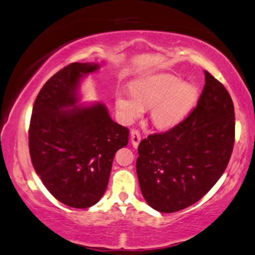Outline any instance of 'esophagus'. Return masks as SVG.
Returning <instances> with one entry per match:
<instances>
[{"mask_svg": "<svg viewBox=\"0 0 255 255\" xmlns=\"http://www.w3.org/2000/svg\"><path fill=\"white\" fill-rule=\"evenodd\" d=\"M140 140H141L140 132L138 130H135V128H132L131 130V142L133 144V147H138Z\"/></svg>", "mask_w": 255, "mask_h": 255, "instance_id": "1", "label": "esophagus"}]
</instances>
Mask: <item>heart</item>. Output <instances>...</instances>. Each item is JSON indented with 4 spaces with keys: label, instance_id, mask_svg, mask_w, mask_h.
I'll return each instance as SVG.
<instances>
[{
    "label": "heart",
    "instance_id": "1",
    "mask_svg": "<svg viewBox=\"0 0 255 255\" xmlns=\"http://www.w3.org/2000/svg\"><path fill=\"white\" fill-rule=\"evenodd\" d=\"M198 89L193 83H182L171 74H152L134 81L131 92L121 91L116 96V109L125 123L132 122L150 107V120L160 130L174 128L193 111Z\"/></svg>",
    "mask_w": 255,
    "mask_h": 255
}]
</instances>
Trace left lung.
Instances as JSON below:
<instances>
[{"label": "left lung", "mask_w": 255, "mask_h": 255, "mask_svg": "<svg viewBox=\"0 0 255 255\" xmlns=\"http://www.w3.org/2000/svg\"><path fill=\"white\" fill-rule=\"evenodd\" d=\"M234 142L232 97L205 72L204 89L190 114L139 144L135 168L148 205L172 213L198 202L225 172Z\"/></svg>", "instance_id": "8db88e82"}]
</instances>
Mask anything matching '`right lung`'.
<instances>
[{
    "label": "right lung",
    "instance_id": "obj_1",
    "mask_svg": "<svg viewBox=\"0 0 255 255\" xmlns=\"http://www.w3.org/2000/svg\"><path fill=\"white\" fill-rule=\"evenodd\" d=\"M95 62H73L43 85L30 119L33 166L62 204L87 209L105 194L116 151L128 142V128L114 122L101 103L78 105L82 78Z\"/></svg>",
    "mask_w": 255,
    "mask_h": 255
}]
</instances>
